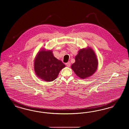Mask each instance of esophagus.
Instances as JSON below:
<instances>
[{
  "instance_id": "34e87169",
  "label": "esophagus",
  "mask_w": 129,
  "mask_h": 129,
  "mask_svg": "<svg viewBox=\"0 0 129 129\" xmlns=\"http://www.w3.org/2000/svg\"><path fill=\"white\" fill-rule=\"evenodd\" d=\"M70 64H71V63L69 61H68V62L66 63V65H67V66L68 67H69L70 66Z\"/></svg>"
}]
</instances>
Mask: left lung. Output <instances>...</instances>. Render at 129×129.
<instances>
[{"label": "left lung", "mask_w": 129, "mask_h": 129, "mask_svg": "<svg viewBox=\"0 0 129 129\" xmlns=\"http://www.w3.org/2000/svg\"><path fill=\"white\" fill-rule=\"evenodd\" d=\"M98 66V61L94 51L88 48L80 50L71 68L78 77L85 79L95 73Z\"/></svg>", "instance_id": "obj_1"}]
</instances>
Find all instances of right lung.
Wrapping results in <instances>:
<instances>
[{
    "mask_svg": "<svg viewBox=\"0 0 129 129\" xmlns=\"http://www.w3.org/2000/svg\"><path fill=\"white\" fill-rule=\"evenodd\" d=\"M65 65L55 58L52 51L42 50L36 56L34 61V70L41 79L52 81L58 77L60 71Z\"/></svg>",
    "mask_w": 129,
    "mask_h": 129,
    "instance_id": "add662e5",
    "label": "right lung"
}]
</instances>
